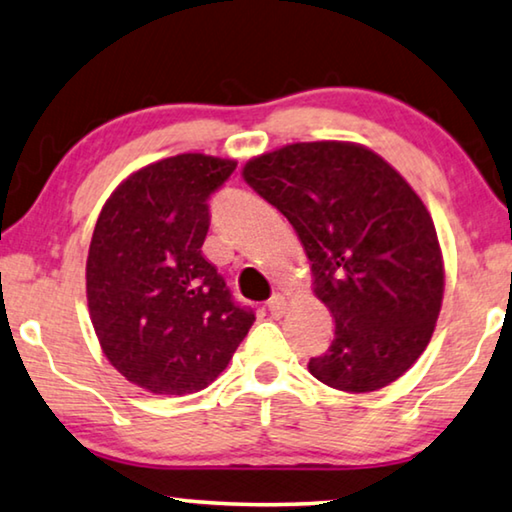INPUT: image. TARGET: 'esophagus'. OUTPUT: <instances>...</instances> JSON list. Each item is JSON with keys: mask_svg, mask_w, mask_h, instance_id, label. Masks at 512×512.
<instances>
[{"mask_svg": "<svg viewBox=\"0 0 512 512\" xmlns=\"http://www.w3.org/2000/svg\"><path fill=\"white\" fill-rule=\"evenodd\" d=\"M266 308H269L271 317H282V315H285V310H287V299L282 294H273L269 303H266Z\"/></svg>", "mask_w": 512, "mask_h": 512, "instance_id": "obj_1", "label": "esophagus"}]
</instances>
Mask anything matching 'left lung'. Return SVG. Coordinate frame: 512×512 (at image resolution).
Wrapping results in <instances>:
<instances>
[{
  "label": "left lung",
  "instance_id": "obj_1",
  "mask_svg": "<svg viewBox=\"0 0 512 512\" xmlns=\"http://www.w3.org/2000/svg\"><path fill=\"white\" fill-rule=\"evenodd\" d=\"M241 174L292 223L312 292L335 319L310 375L347 393L400 379L425 352L444 299L437 230L416 190L372 149L335 140L287 144Z\"/></svg>",
  "mask_w": 512,
  "mask_h": 512
}]
</instances>
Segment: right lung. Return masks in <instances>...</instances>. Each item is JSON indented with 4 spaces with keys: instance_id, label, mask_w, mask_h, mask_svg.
Instances as JSON below:
<instances>
[{
    "instance_id": "right-lung-1",
    "label": "right lung",
    "mask_w": 512,
    "mask_h": 512,
    "mask_svg": "<svg viewBox=\"0 0 512 512\" xmlns=\"http://www.w3.org/2000/svg\"><path fill=\"white\" fill-rule=\"evenodd\" d=\"M236 160L179 154L124 179L96 220L87 303L103 354L154 395L207 388L255 322L202 255L209 197Z\"/></svg>"
}]
</instances>
